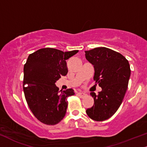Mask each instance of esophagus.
<instances>
[{
    "mask_svg": "<svg viewBox=\"0 0 147 147\" xmlns=\"http://www.w3.org/2000/svg\"><path fill=\"white\" fill-rule=\"evenodd\" d=\"M77 95L79 96L80 97H81V98H83V97H85V96L86 95V94L85 93H83V92H80V93H78Z\"/></svg>",
    "mask_w": 147,
    "mask_h": 147,
    "instance_id": "34e87169",
    "label": "esophagus"
}]
</instances>
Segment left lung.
Masks as SVG:
<instances>
[{"label": "left lung", "mask_w": 147, "mask_h": 147, "mask_svg": "<svg viewBox=\"0 0 147 147\" xmlns=\"http://www.w3.org/2000/svg\"><path fill=\"white\" fill-rule=\"evenodd\" d=\"M84 52L94 67V80L101 87L98 95L90 92L94 104L86 112L94 121L107 120L117 111L125 95L131 75L129 62L122 54L105 47Z\"/></svg>", "instance_id": "8db88e82"}]
</instances>
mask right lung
I'll list each match as a JSON object with an SVG mask.
<instances>
[{
	"label": "right lung",
	"instance_id": "obj_1",
	"mask_svg": "<svg viewBox=\"0 0 147 147\" xmlns=\"http://www.w3.org/2000/svg\"><path fill=\"white\" fill-rule=\"evenodd\" d=\"M78 52L46 48L39 49L27 59L24 66V93L31 112L43 123L54 125L65 116L67 98L75 93L72 88L61 92L55 84L67 74L66 60Z\"/></svg>",
	"mask_w": 147,
	"mask_h": 147
}]
</instances>
